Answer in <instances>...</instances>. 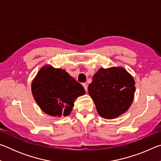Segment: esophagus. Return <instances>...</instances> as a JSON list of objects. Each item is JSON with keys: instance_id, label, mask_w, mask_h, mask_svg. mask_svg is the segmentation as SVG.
<instances>
[{"instance_id": "esophagus-1", "label": "esophagus", "mask_w": 161, "mask_h": 161, "mask_svg": "<svg viewBox=\"0 0 161 161\" xmlns=\"http://www.w3.org/2000/svg\"><path fill=\"white\" fill-rule=\"evenodd\" d=\"M82 85H83V86H84V89H85V91L86 92V91H87V89H88V86H87V84H83Z\"/></svg>"}]
</instances>
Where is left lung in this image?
Masks as SVG:
<instances>
[{
    "mask_svg": "<svg viewBox=\"0 0 161 161\" xmlns=\"http://www.w3.org/2000/svg\"><path fill=\"white\" fill-rule=\"evenodd\" d=\"M135 89L133 77L122 67L101 68L88 86L98 114L107 119H115L129 109Z\"/></svg>",
    "mask_w": 161,
    "mask_h": 161,
    "instance_id": "1",
    "label": "left lung"
}]
</instances>
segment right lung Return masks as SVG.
<instances>
[{
	"label": "right lung",
	"instance_id": "right-lung-1",
	"mask_svg": "<svg viewBox=\"0 0 161 161\" xmlns=\"http://www.w3.org/2000/svg\"><path fill=\"white\" fill-rule=\"evenodd\" d=\"M32 93L45 113L61 117L69 115L75 99L85 90L64 69L45 66L32 81Z\"/></svg>",
	"mask_w": 161,
	"mask_h": 161
}]
</instances>
